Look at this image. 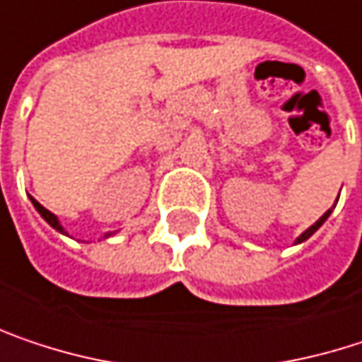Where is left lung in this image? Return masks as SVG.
Masks as SVG:
<instances>
[{
  "mask_svg": "<svg viewBox=\"0 0 362 362\" xmlns=\"http://www.w3.org/2000/svg\"><path fill=\"white\" fill-rule=\"evenodd\" d=\"M329 214H332V209H329V211H325V214L321 215V217H319V219H317V221L313 223V226H311V228H309V230H307V232H303V234L298 236V243H303V240H307L309 236H313V234H315V232H317V230L321 228V223H323V221H325V219L329 217Z\"/></svg>",
  "mask_w": 362,
  "mask_h": 362,
  "instance_id": "left-lung-1",
  "label": "left lung"
}]
</instances>
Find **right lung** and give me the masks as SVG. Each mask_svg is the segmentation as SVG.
<instances>
[{
    "mask_svg": "<svg viewBox=\"0 0 362 362\" xmlns=\"http://www.w3.org/2000/svg\"><path fill=\"white\" fill-rule=\"evenodd\" d=\"M30 201H33V205H35V209H37L39 214L43 215V219H45V221L49 223L51 228H55L57 232H62V234H64V228L59 226V221H57V217H55V215L51 214L49 209H45V207H43V205H41L39 201H35V199H30Z\"/></svg>",
    "mask_w": 362,
    "mask_h": 362,
    "instance_id": "right-lung-1",
    "label": "right lung"
}]
</instances>
